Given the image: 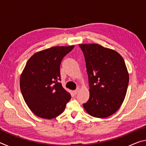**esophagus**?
I'll list each match as a JSON object with an SVG mask.
<instances>
[{"instance_id":"34e87169","label":"esophagus","mask_w":146,"mask_h":146,"mask_svg":"<svg viewBox=\"0 0 146 146\" xmlns=\"http://www.w3.org/2000/svg\"><path fill=\"white\" fill-rule=\"evenodd\" d=\"M78 91H79V89H76V90L73 91V93H74V94H75V95H76V94H77L78 93Z\"/></svg>"}]
</instances>
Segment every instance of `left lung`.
<instances>
[{
	"instance_id": "8db88e82",
	"label": "left lung",
	"mask_w": 146,
	"mask_h": 146,
	"mask_svg": "<svg viewBox=\"0 0 146 146\" xmlns=\"http://www.w3.org/2000/svg\"><path fill=\"white\" fill-rule=\"evenodd\" d=\"M84 55L90 98L83 107L89 115L106 118L117 111L126 95L129 73L122 56L98 44H79Z\"/></svg>"
}]
</instances>
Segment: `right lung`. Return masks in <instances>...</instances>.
<instances>
[{"label": "right lung", "mask_w": 146, "mask_h": 146, "mask_svg": "<svg viewBox=\"0 0 146 146\" xmlns=\"http://www.w3.org/2000/svg\"><path fill=\"white\" fill-rule=\"evenodd\" d=\"M74 46H55L38 51L27 62L20 78V88L27 105L38 117L51 119L64 111L71 95L60 80L62 58Z\"/></svg>", "instance_id": "right-lung-1"}]
</instances>
